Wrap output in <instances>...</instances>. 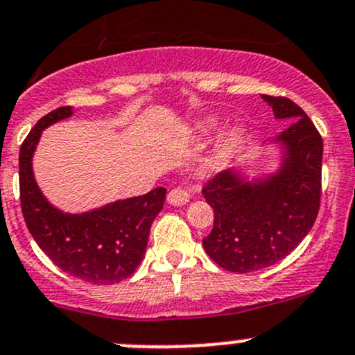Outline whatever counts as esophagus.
Returning a JSON list of instances; mask_svg holds the SVG:
<instances>
[{"instance_id": "obj_1", "label": "esophagus", "mask_w": 355, "mask_h": 355, "mask_svg": "<svg viewBox=\"0 0 355 355\" xmlns=\"http://www.w3.org/2000/svg\"><path fill=\"white\" fill-rule=\"evenodd\" d=\"M189 198H191V196H189V192L185 191V189H182V187H177V189H171L170 192H168V202H170V205H173V206H184V205H187L189 202Z\"/></svg>"}]
</instances>
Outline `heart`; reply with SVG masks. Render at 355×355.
I'll list each match as a JSON object with an SVG mask.
<instances>
[{"label":"heart","instance_id":"obj_1","mask_svg":"<svg viewBox=\"0 0 355 355\" xmlns=\"http://www.w3.org/2000/svg\"><path fill=\"white\" fill-rule=\"evenodd\" d=\"M220 125V119L215 118V116H208V118H201L198 121H194L191 125V133L196 137H205L208 133L215 132ZM244 133L246 130L243 128L241 125H232L218 137L215 144V149H213L211 157L208 159V168L209 170H215L218 168L227 157L232 156L234 153L237 150V147L241 146L244 139Z\"/></svg>","mask_w":355,"mask_h":355}]
</instances>
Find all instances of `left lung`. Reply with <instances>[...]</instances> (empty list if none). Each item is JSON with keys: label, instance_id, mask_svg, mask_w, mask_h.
Segmentation results:
<instances>
[{"label": "left lung", "instance_id": "left-lung-1", "mask_svg": "<svg viewBox=\"0 0 355 355\" xmlns=\"http://www.w3.org/2000/svg\"><path fill=\"white\" fill-rule=\"evenodd\" d=\"M277 119H293L276 137L279 170L246 180L227 170L202 187L215 220L202 239L208 257L230 272H253L283 260L315 222L321 202L322 139L314 123L286 97L261 95Z\"/></svg>", "mask_w": 355, "mask_h": 355}]
</instances>
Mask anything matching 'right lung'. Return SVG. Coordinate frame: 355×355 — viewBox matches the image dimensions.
Returning a JSON list of instances; mask_svg holds the SVG:
<instances>
[{"instance_id": "1", "label": "right lung", "mask_w": 355, "mask_h": 355, "mask_svg": "<svg viewBox=\"0 0 355 355\" xmlns=\"http://www.w3.org/2000/svg\"><path fill=\"white\" fill-rule=\"evenodd\" d=\"M72 116L58 107L36 123L19 154L20 206L37 246L69 276L92 284H114L135 272L142 261L153 220L163 209L166 189L105 205L92 211L64 213L48 202L33 173V156L41 132Z\"/></svg>"}]
</instances>
